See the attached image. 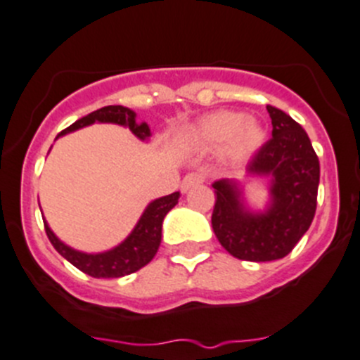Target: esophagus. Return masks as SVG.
Wrapping results in <instances>:
<instances>
[{
  "label": "esophagus",
  "mask_w": 360,
  "mask_h": 360,
  "mask_svg": "<svg viewBox=\"0 0 360 360\" xmlns=\"http://www.w3.org/2000/svg\"><path fill=\"white\" fill-rule=\"evenodd\" d=\"M204 181V176L200 172H190L186 174V176L183 177V181H181V190L183 191H188L190 188L197 186V184H200Z\"/></svg>",
  "instance_id": "1"
}]
</instances>
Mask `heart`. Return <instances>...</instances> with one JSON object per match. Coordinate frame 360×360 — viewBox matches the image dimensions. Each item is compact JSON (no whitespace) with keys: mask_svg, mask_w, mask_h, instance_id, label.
Here are the masks:
<instances>
[{"mask_svg":"<svg viewBox=\"0 0 360 360\" xmlns=\"http://www.w3.org/2000/svg\"><path fill=\"white\" fill-rule=\"evenodd\" d=\"M191 139L200 147L221 146V158L229 163H238L263 146L266 133L256 119H247L243 113L217 112L197 122Z\"/></svg>","mask_w":360,"mask_h":360,"instance_id":"b5f03b06","label":"heart"}]
</instances>
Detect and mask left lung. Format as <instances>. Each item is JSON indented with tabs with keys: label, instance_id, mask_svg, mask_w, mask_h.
I'll return each mask as SVG.
<instances>
[{
	"label": "left lung",
	"instance_id": "left-lung-1",
	"mask_svg": "<svg viewBox=\"0 0 360 360\" xmlns=\"http://www.w3.org/2000/svg\"><path fill=\"white\" fill-rule=\"evenodd\" d=\"M266 110L271 140L248 161L247 176L268 179V206L250 210L238 181L213 183L211 226L218 241L231 256L254 263L282 259L293 250L311 227L320 184V161L307 133L282 110L270 104Z\"/></svg>",
	"mask_w": 360,
	"mask_h": 360
}]
</instances>
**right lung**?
<instances>
[{"mask_svg": "<svg viewBox=\"0 0 360 360\" xmlns=\"http://www.w3.org/2000/svg\"><path fill=\"white\" fill-rule=\"evenodd\" d=\"M94 122L119 124V126L129 127L131 133L140 140H149L150 136L149 126L146 122H136V113L133 110L126 108V106H104V108L96 110V112L89 113V115L70 124L56 139L67 133H72L76 129H82L85 126H90ZM177 200H179V191H174L170 195L160 197V199L149 202V206L146 207V211L142 213L140 220L136 221V226L131 231L129 236L122 243L113 247L112 250L99 252V254H86V252L74 250L72 247L60 241L51 231V227L48 226L46 218L42 217L44 229H46L49 241H51V245L56 248L60 256L65 257L70 264H74L83 274L96 278L124 277V275H129L133 271H139L140 268L150 263L153 257L156 256L161 243L163 218L176 206Z\"/></svg>", "mask_w": 360, "mask_h": 360, "instance_id": "right-lung-1", "label": "right lung"}]
</instances>
